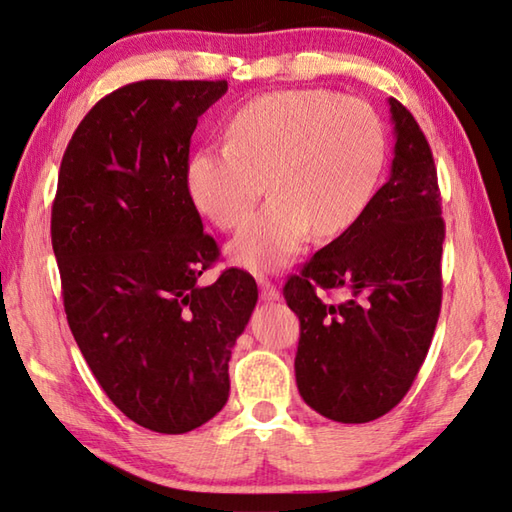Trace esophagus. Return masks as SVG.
<instances>
[{"mask_svg":"<svg viewBox=\"0 0 512 512\" xmlns=\"http://www.w3.org/2000/svg\"><path fill=\"white\" fill-rule=\"evenodd\" d=\"M258 287H260V298H263V301H276L278 298V289H276V285L269 281V278H263L260 276L258 278Z\"/></svg>","mask_w":512,"mask_h":512,"instance_id":"esophagus-1","label":"esophagus"}]
</instances>
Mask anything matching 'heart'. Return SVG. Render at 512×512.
Listing matches in <instances>:
<instances>
[{"instance_id": "1", "label": "heart", "mask_w": 512, "mask_h": 512, "mask_svg": "<svg viewBox=\"0 0 512 512\" xmlns=\"http://www.w3.org/2000/svg\"><path fill=\"white\" fill-rule=\"evenodd\" d=\"M227 144L187 162V194L220 229L243 225L267 187L269 205L229 245L240 267L276 272L307 236H339L363 216L381 176L385 138L376 113L325 89L272 91L231 113Z\"/></svg>"}]
</instances>
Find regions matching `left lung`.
<instances>
[{
	"label": "left lung",
	"instance_id": "obj_1",
	"mask_svg": "<svg viewBox=\"0 0 512 512\" xmlns=\"http://www.w3.org/2000/svg\"><path fill=\"white\" fill-rule=\"evenodd\" d=\"M390 180L339 238L287 278L298 321L296 385L307 406L341 423L383 417L406 397L426 361L441 310L437 167L417 120L390 98ZM341 291L330 304L324 294Z\"/></svg>",
	"mask_w": 512,
	"mask_h": 512
}]
</instances>
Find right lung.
<instances>
[{
	"label": "right lung",
	"instance_id": "right-lung-1",
	"mask_svg": "<svg viewBox=\"0 0 512 512\" xmlns=\"http://www.w3.org/2000/svg\"><path fill=\"white\" fill-rule=\"evenodd\" d=\"M227 80H144L93 106L64 151L51 240L75 343L118 410L182 435L223 410L254 276L229 267L187 194L198 118Z\"/></svg>",
	"mask_w": 512,
	"mask_h": 512
}]
</instances>
